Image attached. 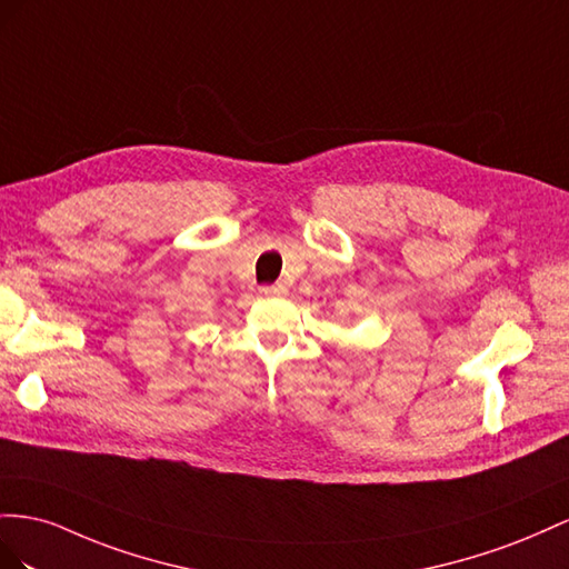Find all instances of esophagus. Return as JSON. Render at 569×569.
Here are the masks:
<instances>
[{
    "label": "esophagus",
    "mask_w": 569,
    "mask_h": 569,
    "mask_svg": "<svg viewBox=\"0 0 569 569\" xmlns=\"http://www.w3.org/2000/svg\"><path fill=\"white\" fill-rule=\"evenodd\" d=\"M259 293H262L264 298H279L286 293V288L281 283H273V286H262L259 288Z\"/></svg>",
    "instance_id": "esophagus-1"
}]
</instances>
